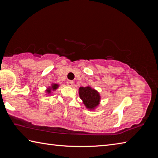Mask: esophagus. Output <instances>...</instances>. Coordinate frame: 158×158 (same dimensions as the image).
I'll return each mask as SVG.
<instances>
[{
    "label": "esophagus",
    "instance_id": "esophagus-1",
    "mask_svg": "<svg viewBox=\"0 0 158 158\" xmlns=\"http://www.w3.org/2000/svg\"><path fill=\"white\" fill-rule=\"evenodd\" d=\"M66 84L68 86H70V87H73L74 85V82L72 81H68L66 83Z\"/></svg>",
    "mask_w": 158,
    "mask_h": 158
}]
</instances>
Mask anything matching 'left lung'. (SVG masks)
I'll return each mask as SVG.
<instances>
[{
	"label": "left lung",
	"mask_w": 158,
	"mask_h": 158,
	"mask_svg": "<svg viewBox=\"0 0 158 158\" xmlns=\"http://www.w3.org/2000/svg\"><path fill=\"white\" fill-rule=\"evenodd\" d=\"M79 95L80 98L82 100L83 105L88 110H95L100 105L101 99L100 93L91 86L80 87Z\"/></svg>",
	"instance_id": "obj_1"
}]
</instances>
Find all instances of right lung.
<instances>
[{
	"mask_svg": "<svg viewBox=\"0 0 158 158\" xmlns=\"http://www.w3.org/2000/svg\"><path fill=\"white\" fill-rule=\"evenodd\" d=\"M60 85L59 84H57V83H52V84L51 85V86H49L48 88H47L45 92L47 93V95L48 96H49L51 95V94L52 92L55 91L56 89H58L59 88Z\"/></svg>",
	"mask_w": 158,
	"mask_h": 158,
	"instance_id": "obj_1",
	"label": "right lung"
}]
</instances>
